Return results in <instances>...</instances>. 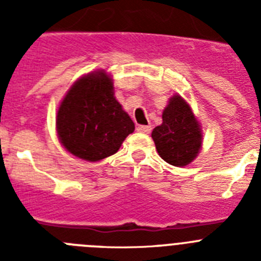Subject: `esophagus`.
Wrapping results in <instances>:
<instances>
[{"mask_svg":"<svg viewBox=\"0 0 261 261\" xmlns=\"http://www.w3.org/2000/svg\"><path fill=\"white\" fill-rule=\"evenodd\" d=\"M137 132L146 133V135H149V133L151 132V126L150 125H138L137 126Z\"/></svg>","mask_w":261,"mask_h":261,"instance_id":"1","label":"esophagus"}]
</instances>
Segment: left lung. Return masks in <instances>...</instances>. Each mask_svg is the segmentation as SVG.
<instances>
[{"mask_svg":"<svg viewBox=\"0 0 261 261\" xmlns=\"http://www.w3.org/2000/svg\"><path fill=\"white\" fill-rule=\"evenodd\" d=\"M151 137L159 156L176 167L190 165L202 144L200 124L190 105L180 95H174L163 110L162 124L153 129Z\"/></svg>","mask_w":261,"mask_h":261,"instance_id":"left-lung-1","label":"left lung"}]
</instances>
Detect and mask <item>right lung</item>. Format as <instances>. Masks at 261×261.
<instances>
[{
    "mask_svg": "<svg viewBox=\"0 0 261 261\" xmlns=\"http://www.w3.org/2000/svg\"><path fill=\"white\" fill-rule=\"evenodd\" d=\"M56 128L69 153L98 162L119 150L135 123L115 98L112 78L98 70L69 89L57 111Z\"/></svg>",
    "mask_w": 261,
    "mask_h": 261,
    "instance_id": "right-lung-1",
    "label": "right lung"
}]
</instances>
